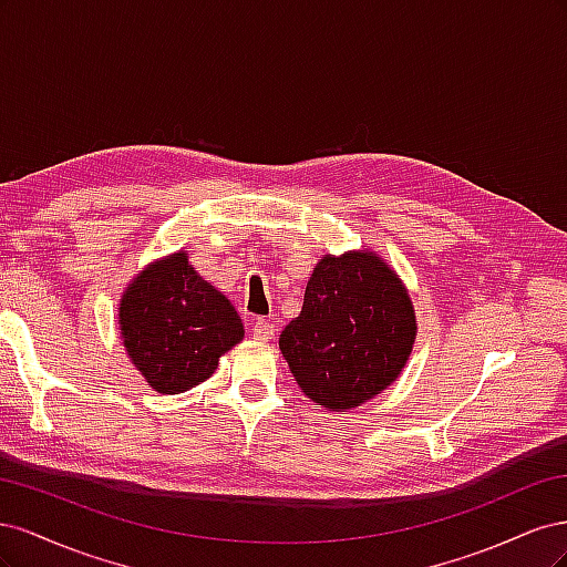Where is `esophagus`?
<instances>
[{"label":"esophagus","mask_w":567,"mask_h":567,"mask_svg":"<svg viewBox=\"0 0 567 567\" xmlns=\"http://www.w3.org/2000/svg\"><path fill=\"white\" fill-rule=\"evenodd\" d=\"M252 338L255 340H260V342H267V340H271L274 338V333H277V326L274 323H269V321H265V319H255V323H252Z\"/></svg>","instance_id":"34e87169"}]
</instances>
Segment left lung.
I'll list each match as a JSON object with an SVG mask.
<instances>
[{
    "mask_svg": "<svg viewBox=\"0 0 567 567\" xmlns=\"http://www.w3.org/2000/svg\"><path fill=\"white\" fill-rule=\"evenodd\" d=\"M416 329L400 274L379 252L348 250L317 262L279 348L307 398L350 411L400 379Z\"/></svg>",
    "mask_w": 567,
    "mask_h": 567,
    "instance_id": "8db88e82",
    "label": "left lung"
}]
</instances>
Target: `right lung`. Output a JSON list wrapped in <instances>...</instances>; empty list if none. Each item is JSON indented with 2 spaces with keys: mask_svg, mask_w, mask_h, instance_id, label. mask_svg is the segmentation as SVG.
<instances>
[{
  "mask_svg": "<svg viewBox=\"0 0 567 567\" xmlns=\"http://www.w3.org/2000/svg\"><path fill=\"white\" fill-rule=\"evenodd\" d=\"M117 326L130 362L161 394L208 381L246 333L234 305L200 277L186 250L136 274L120 298Z\"/></svg>",
  "mask_w": 567,
  "mask_h": 567,
  "instance_id": "obj_1",
  "label": "right lung"
}]
</instances>
